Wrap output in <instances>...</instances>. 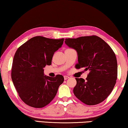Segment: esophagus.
I'll return each mask as SVG.
<instances>
[{"instance_id": "34e87169", "label": "esophagus", "mask_w": 128, "mask_h": 128, "mask_svg": "<svg viewBox=\"0 0 128 128\" xmlns=\"http://www.w3.org/2000/svg\"><path fill=\"white\" fill-rule=\"evenodd\" d=\"M64 80H66V79H68V78H70V77L68 76H64Z\"/></svg>"}]
</instances>
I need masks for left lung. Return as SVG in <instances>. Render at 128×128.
Listing matches in <instances>:
<instances>
[{
	"instance_id": "obj_1",
	"label": "left lung",
	"mask_w": 128,
	"mask_h": 128,
	"mask_svg": "<svg viewBox=\"0 0 128 128\" xmlns=\"http://www.w3.org/2000/svg\"><path fill=\"white\" fill-rule=\"evenodd\" d=\"M65 43L78 53L77 69L90 72L86 79L75 78L76 98L87 105L100 104L112 92L117 79V62L111 47L96 36L66 38Z\"/></svg>"
}]
</instances>
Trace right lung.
Here are the masks:
<instances>
[{
    "label": "right lung",
    "instance_id": "obj_1",
    "mask_svg": "<svg viewBox=\"0 0 128 128\" xmlns=\"http://www.w3.org/2000/svg\"><path fill=\"white\" fill-rule=\"evenodd\" d=\"M64 38L56 40L34 37L18 48L13 59L11 79L23 102L35 108L48 104L63 83L64 77L44 75L45 66L52 63L53 54L63 44Z\"/></svg>",
    "mask_w": 128,
    "mask_h": 128
}]
</instances>
